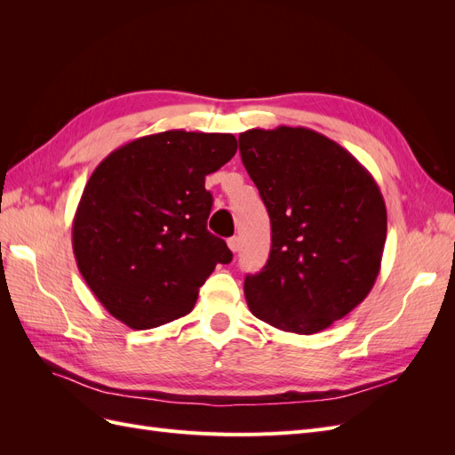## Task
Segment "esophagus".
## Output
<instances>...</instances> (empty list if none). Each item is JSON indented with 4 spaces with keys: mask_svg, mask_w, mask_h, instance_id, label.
I'll return each instance as SVG.
<instances>
[{
    "mask_svg": "<svg viewBox=\"0 0 455 455\" xmlns=\"http://www.w3.org/2000/svg\"><path fill=\"white\" fill-rule=\"evenodd\" d=\"M228 246H229V251H231V252H237V251H239V246H241V239H239V237H231V239H228Z\"/></svg>",
    "mask_w": 455,
    "mask_h": 455,
    "instance_id": "1",
    "label": "esophagus"
}]
</instances>
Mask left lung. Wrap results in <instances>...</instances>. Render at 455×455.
I'll use <instances>...</instances> for the list:
<instances>
[{"label": "left lung", "mask_w": 455, "mask_h": 455, "mask_svg": "<svg viewBox=\"0 0 455 455\" xmlns=\"http://www.w3.org/2000/svg\"><path fill=\"white\" fill-rule=\"evenodd\" d=\"M239 151L271 220L269 259L246 275V304L284 332H321L378 279L387 237L381 191L347 149L311 129L244 131Z\"/></svg>", "instance_id": "1"}]
</instances>
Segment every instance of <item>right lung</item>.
<instances>
[{
  "mask_svg": "<svg viewBox=\"0 0 455 455\" xmlns=\"http://www.w3.org/2000/svg\"><path fill=\"white\" fill-rule=\"evenodd\" d=\"M226 132L164 131L112 151L91 174L72 224L79 273L108 313L134 330L194 309L199 286L233 254L206 229L204 176L235 156Z\"/></svg>",
  "mask_w": 455,
  "mask_h": 455,
  "instance_id": "obj_1",
  "label": "right lung"
}]
</instances>
